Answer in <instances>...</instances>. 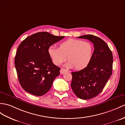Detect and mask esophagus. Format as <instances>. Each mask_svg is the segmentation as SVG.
I'll return each instance as SVG.
<instances>
[{
    "label": "esophagus",
    "mask_w": 125,
    "mask_h": 125,
    "mask_svg": "<svg viewBox=\"0 0 125 125\" xmlns=\"http://www.w3.org/2000/svg\"><path fill=\"white\" fill-rule=\"evenodd\" d=\"M68 72V71L66 69H64V68H61L60 71V74H65V73H67Z\"/></svg>",
    "instance_id": "obj_1"
}]
</instances>
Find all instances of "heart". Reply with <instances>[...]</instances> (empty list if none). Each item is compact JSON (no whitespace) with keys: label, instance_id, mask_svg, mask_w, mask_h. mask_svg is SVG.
Returning <instances> with one entry per match:
<instances>
[{"label":"heart","instance_id":"b5f03b06","mask_svg":"<svg viewBox=\"0 0 125 125\" xmlns=\"http://www.w3.org/2000/svg\"><path fill=\"white\" fill-rule=\"evenodd\" d=\"M94 48L90 42L81 40L69 39L59 44V48L51 47L48 49L49 55L53 63L59 66L67 59L66 66L83 69L89 65L93 54Z\"/></svg>","mask_w":125,"mask_h":125}]
</instances>
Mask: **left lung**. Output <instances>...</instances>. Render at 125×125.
<instances>
[{
  "label": "left lung",
  "mask_w": 125,
  "mask_h": 125,
  "mask_svg": "<svg viewBox=\"0 0 125 125\" xmlns=\"http://www.w3.org/2000/svg\"><path fill=\"white\" fill-rule=\"evenodd\" d=\"M78 38L87 39L92 42L94 50L91 62L86 68L72 72L71 87L78 98L89 100L102 92L110 77L113 56L107 44L98 36L89 34Z\"/></svg>",
  "instance_id": "8db88e82"
}]
</instances>
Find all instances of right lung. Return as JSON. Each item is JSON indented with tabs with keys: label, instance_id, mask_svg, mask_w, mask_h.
I'll list each match as a JSON object with an SVG mask.
<instances>
[{
	"label": "right lung",
	"instance_id": "obj_1",
	"mask_svg": "<svg viewBox=\"0 0 125 125\" xmlns=\"http://www.w3.org/2000/svg\"><path fill=\"white\" fill-rule=\"evenodd\" d=\"M64 37L38 32L26 38L19 45L15 66L21 85L27 92L42 96L49 91L60 68L53 63L48 49Z\"/></svg>",
	"mask_w": 125,
	"mask_h": 125
}]
</instances>
